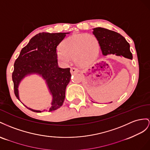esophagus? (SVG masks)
Segmentation results:
<instances>
[{
    "mask_svg": "<svg viewBox=\"0 0 150 150\" xmlns=\"http://www.w3.org/2000/svg\"><path fill=\"white\" fill-rule=\"evenodd\" d=\"M79 70L77 69V68H70V72L71 74H74V73H77L79 72Z\"/></svg>",
    "mask_w": 150,
    "mask_h": 150,
    "instance_id": "obj_1",
    "label": "esophagus"
}]
</instances>
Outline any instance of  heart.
Here are the masks:
<instances>
[{
  "instance_id": "1",
  "label": "heart",
  "mask_w": 150,
  "mask_h": 150,
  "mask_svg": "<svg viewBox=\"0 0 150 150\" xmlns=\"http://www.w3.org/2000/svg\"><path fill=\"white\" fill-rule=\"evenodd\" d=\"M99 44L97 38L92 34H80L67 38L57 50V57L63 64L74 57V61L81 66L91 64L99 53Z\"/></svg>"
}]
</instances>
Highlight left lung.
Returning <instances> with one entry per match:
<instances>
[{
  "instance_id": "1",
  "label": "left lung",
  "mask_w": 150,
  "mask_h": 150,
  "mask_svg": "<svg viewBox=\"0 0 150 150\" xmlns=\"http://www.w3.org/2000/svg\"><path fill=\"white\" fill-rule=\"evenodd\" d=\"M93 34L99 41L104 56L112 54L132 59L129 44L119 33L103 28H96L93 29Z\"/></svg>"
}]
</instances>
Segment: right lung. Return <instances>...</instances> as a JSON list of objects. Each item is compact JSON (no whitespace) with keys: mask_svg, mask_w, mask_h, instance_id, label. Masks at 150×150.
<instances>
[{"mask_svg":"<svg viewBox=\"0 0 150 150\" xmlns=\"http://www.w3.org/2000/svg\"><path fill=\"white\" fill-rule=\"evenodd\" d=\"M68 33H70L38 34L21 50L19 56L15 61L12 78L15 96L19 100V83L25 76L32 74L39 75L45 80L52 96L51 105L46 110H35L25 105L33 112H41L45 110L50 112L59 108L63 104L71 74L70 68H62L58 67L57 48Z\"/></svg>","mask_w":150,"mask_h":150,"instance_id":"obj_1","label":"right lung"}]
</instances>
